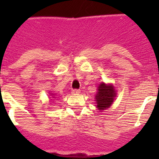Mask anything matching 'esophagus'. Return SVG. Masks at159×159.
<instances>
[{
	"instance_id": "34e87169",
	"label": "esophagus",
	"mask_w": 159,
	"mask_h": 159,
	"mask_svg": "<svg viewBox=\"0 0 159 159\" xmlns=\"http://www.w3.org/2000/svg\"><path fill=\"white\" fill-rule=\"evenodd\" d=\"M72 93L73 95H77V94H79L80 93V91L79 90H77V89H74V90H72Z\"/></svg>"
}]
</instances>
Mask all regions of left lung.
<instances>
[{
    "label": "left lung",
    "instance_id": "8db88e82",
    "mask_svg": "<svg viewBox=\"0 0 159 159\" xmlns=\"http://www.w3.org/2000/svg\"><path fill=\"white\" fill-rule=\"evenodd\" d=\"M116 97V90L112 84H106L102 82L98 87V92L96 95L97 108L100 112L109 108L114 102Z\"/></svg>",
    "mask_w": 159,
    "mask_h": 159
}]
</instances>
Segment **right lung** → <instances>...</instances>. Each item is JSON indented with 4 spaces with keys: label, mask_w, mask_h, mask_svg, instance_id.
I'll return each instance as SVG.
<instances>
[{
    "label": "right lung",
    "mask_w": 159,
    "mask_h": 159,
    "mask_svg": "<svg viewBox=\"0 0 159 159\" xmlns=\"http://www.w3.org/2000/svg\"><path fill=\"white\" fill-rule=\"evenodd\" d=\"M52 95H53V94H52Z\"/></svg>",
    "instance_id": "obj_1"
}]
</instances>
